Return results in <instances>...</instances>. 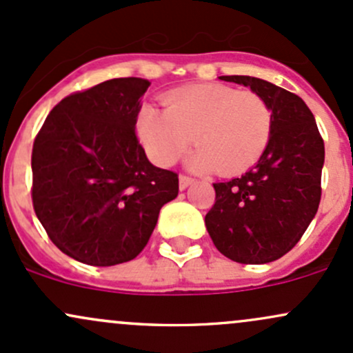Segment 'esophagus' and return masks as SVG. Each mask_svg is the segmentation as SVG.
<instances>
[{
    "mask_svg": "<svg viewBox=\"0 0 353 353\" xmlns=\"http://www.w3.org/2000/svg\"><path fill=\"white\" fill-rule=\"evenodd\" d=\"M193 183V178L187 175H180V190H185L188 185Z\"/></svg>",
    "mask_w": 353,
    "mask_h": 353,
    "instance_id": "obj_1",
    "label": "esophagus"
}]
</instances>
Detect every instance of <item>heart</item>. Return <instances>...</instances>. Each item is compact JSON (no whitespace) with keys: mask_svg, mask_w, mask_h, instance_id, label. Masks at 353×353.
Segmentation results:
<instances>
[{"mask_svg":"<svg viewBox=\"0 0 353 353\" xmlns=\"http://www.w3.org/2000/svg\"><path fill=\"white\" fill-rule=\"evenodd\" d=\"M165 108L146 105L138 119L139 138L161 166L173 165L193 136L199 150L190 157L192 166L236 175L259 160L271 138V109L251 90L221 84L181 87L165 97Z\"/></svg>","mask_w":353,"mask_h":353,"instance_id":"obj_1","label":"heart"}]
</instances>
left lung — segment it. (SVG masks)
<instances>
[{"instance_id": "1", "label": "left lung", "mask_w": 353, "mask_h": 353, "mask_svg": "<svg viewBox=\"0 0 353 353\" xmlns=\"http://www.w3.org/2000/svg\"><path fill=\"white\" fill-rule=\"evenodd\" d=\"M221 81L259 94L272 112V130L259 161L245 175L214 183L215 203L205 215L208 236L236 263H271L298 244L316 214L323 138L296 94L249 75H222Z\"/></svg>"}]
</instances>
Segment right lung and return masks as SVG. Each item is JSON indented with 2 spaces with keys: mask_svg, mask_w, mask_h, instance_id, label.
Returning a JSON list of instances; mask_svg holds the SVG:
<instances>
[{
  "mask_svg": "<svg viewBox=\"0 0 353 353\" xmlns=\"http://www.w3.org/2000/svg\"><path fill=\"white\" fill-rule=\"evenodd\" d=\"M151 82L111 79L62 99L37 134L32 200L48 237L90 266H114L145 249L178 175L148 161L136 136Z\"/></svg>",
  "mask_w": 353,
  "mask_h": 353,
  "instance_id": "right-lung-1",
  "label": "right lung"
}]
</instances>
